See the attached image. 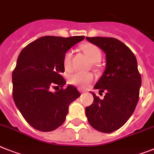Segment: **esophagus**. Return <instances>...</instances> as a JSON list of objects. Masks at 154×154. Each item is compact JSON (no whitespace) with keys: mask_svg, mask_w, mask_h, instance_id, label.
<instances>
[{"mask_svg":"<svg viewBox=\"0 0 154 154\" xmlns=\"http://www.w3.org/2000/svg\"><path fill=\"white\" fill-rule=\"evenodd\" d=\"M81 93H82V94H84V93H86V91H81Z\"/></svg>","mask_w":154,"mask_h":154,"instance_id":"esophagus-1","label":"esophagus"}]
</instances>
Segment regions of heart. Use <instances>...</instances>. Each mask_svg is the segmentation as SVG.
<instances>
[{"instance_id":"b5f03b06","label":"heart","mask_w":154,"mask_h":154,"mask_svg":"<svg viewBox=\"0 0 154 154\" xmlns=\"http://www.w3.org/2000/svg\"><path fill=\"white\" fill-rule=\"evenodd\" d=\"M82 51L84 52L92 63H97L101 59V52L98 47L91 43H86L82 45ZM72 51H67L63 56V64L66 70H70L72 68ZM94 79V76L91 73L76 72L71 75L68 78L70 84L77 86L79 88H86Z\"/></svg>"}]
</instances>
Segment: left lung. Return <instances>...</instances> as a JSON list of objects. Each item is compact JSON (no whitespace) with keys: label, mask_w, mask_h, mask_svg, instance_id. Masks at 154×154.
I'll use <instances>...</instances> for the list:
<instances>
[{"label":"left lung","mask_w":154,"mask_h":154,"mask_svg":"<svg viewBox=\"0 0 154 154\" xmlns=\"http://www.w3.org/2000/svg\"><path fill=\"white\" fill-rule=\"evenodd\" d=\"M86 39L106 54V68L94 86L101 94L105 91V95L100 99L91 92L94 101L86 108V116L92 128L111 133L126 124L138 101L142 79L136 57L124 43L114 38Z\"/></svg>","instance_id":"obj_1"}]
</instances>
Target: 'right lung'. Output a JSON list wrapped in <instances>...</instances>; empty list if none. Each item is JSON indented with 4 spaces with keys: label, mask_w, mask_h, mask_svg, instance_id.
Masks as SVG:
<instances>
[{
    "label": "right lung",
    "mask_w": 154,
    "mask_h": 154,
    "mask_svg": "<svg viewBox=\"0 0 154 154\" xmlns=\"http://www.w3.org/2000/svg\"><path fill=\"white\" fill-rule=\"evenodd\" d=\"M84 36H44L26 45L12 72V97L16 107L31 127L51 131L65 121L68 107L80 97L73 86L65 85L63 58L65 53ZM58 87L59 91L52 92Z\"/></svg>",
    "instance_id": "add662e5"
}]
</instances>
